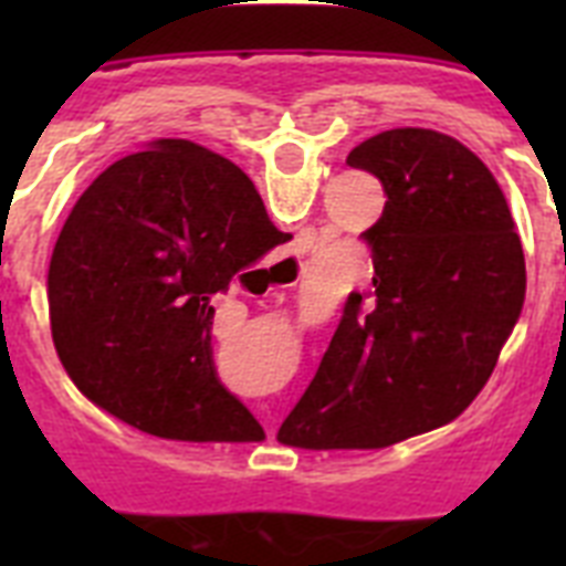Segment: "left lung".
Segmentation results:
<instances>
[{"label": "left lung", "mask_w": 566, "mask_h": 566, "mask_svg": "<svg viewBox=\"0 0 566 566\" xmlns=\"http://www.w3.org/2000/svg\"><path fill=\"white\" fill-rule=\"evenodd\" d=\"M387 193L373 287L353 293L319 370L279 440L381 449L447 426L491 378L526 300V258L509 199L461 140L390 128L346 158Z\"/></svg>", "instance_id": "left-lung-1"}]
</instances>
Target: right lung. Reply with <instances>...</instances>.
<instances>
[{
	"label": "right lung",
	"mask_w": 566,
	"mask_h": 566,
	"mask_svg": "<svg viewBox=\"0 0 566 566\" xmlns=\"http://www.w3.org/2000/svg\"><path fill=\"white\" fill-rule=\"evenodd\" d=\"M287 238L247 172L193 140L164 137L114 161L78 196L49 261L66 376L155 438L261 440L213 370V296Z\"/></svg>",
	"instance_id": "1"
}]
</instances>
